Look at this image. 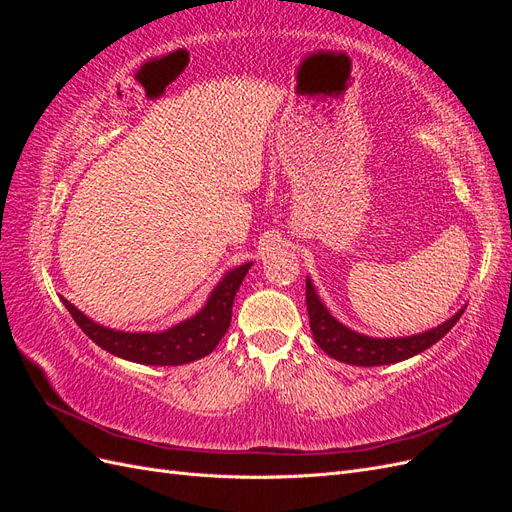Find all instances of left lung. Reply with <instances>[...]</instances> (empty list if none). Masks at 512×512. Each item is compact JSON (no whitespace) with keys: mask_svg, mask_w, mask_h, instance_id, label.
Masks as SVG:
<instances>
[{"mask_svg":"<svg viewBox=\"0 0 512 512\" xmlns=\"http://www.w3.org/2000/svg\"><path fill=\"white\" fill-rule=\"evenodd\" d=\"M305 301H307L309 327H312L316 344L329 356H333V359L348 365H361V367L389 365V363L410 359V356L440 342V339L455 327L457 320L463 314V309H459L451 320H446L440 324V327L425 331L421 335L376 339V337L354 333L348 327H344L342 322H337L318 299V294L312 282H309V277L305 282Z\"/></svg>","mask_w":512,"mask_h":512,"instance_id":"8db88e82","label":"left lung"}]
</instances>
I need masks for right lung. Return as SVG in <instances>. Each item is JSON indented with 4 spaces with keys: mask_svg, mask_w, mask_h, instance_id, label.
I'll list each match as a JSON object with an SVG mask.
<instances>
[{
    "mask_svg": "<svg viewBox=\"0 0 512 512\" xmlns=\"http://www.w3.org/2000/svg\"><path fill=\"white\" fill-rule=\"evenodd\" d=\"M250 267L252 262H245V265L226 273L224 280L211 292L207 305L194 318L164 333L113 331L83 316L66 299L64 305L81 331L102 350L143 365H183L203 359L220 344V339L230 327L232 301H235V294Z\"/></svg>",
    "mask_w": 512,
    "mask_h": 512,
    "instance_id": "right-lung-1",
    "label": "right lung"
}]
</instances>
